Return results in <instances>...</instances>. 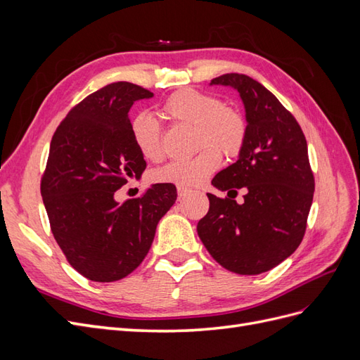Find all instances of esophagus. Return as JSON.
Returning a JSON list of instances; mask_svg holds the SVG:
<instances>
[{"instance_id":"obj_1","label":"esophagus","mask_w":360,"mask_h":360,"mask_svg":"<svg viewBox=\"0 0 360 360\" xmlns=\"http://www.w3.org/2000/svg\"><path fill=\"white\" fill-rule=\"evenodd\" d=\"M177 193H179V200H183L188 193H191V191L186 188H177Z\"/></svg>"}]
</instances>
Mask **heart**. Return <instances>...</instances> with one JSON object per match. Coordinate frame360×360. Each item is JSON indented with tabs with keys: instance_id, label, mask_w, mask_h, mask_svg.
<instances>
[{
	"instance_id": "heart-1",
	"label": "heart",
	"mask_w": 360,
	"mask_h": 360,
	"mask_svg": "<svg viewBox=\"0 0 360 360\" xmlns=\"http://www.w3.org/2000/svg\"><path fill=\"white\" fill-rule=\"evenodd\" d=\"M160 114L176 124L193 127L195 146L200 153L188 160H176L155 172V180L176 184L179 188L198 186L221 165L222 155L233 158L240 153L246 139L243 115L225 108L214 96L193 89H183L163 102ZM134 144L144 159L162 158L160 129L155 118L147 114L136 115L130 123Z\"/></svg>"
}]
</instances>
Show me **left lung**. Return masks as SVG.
<instances>
[{
    "mask_svg": "<svg viewBox=\"0 0 360 360\" xmlns=\"http://www.w3.org/2000/svg\"><path fill=\"white\" fill-rule=\"evenodd\" d=\"M210 85L231 86L245 106L246 139L237 162L212 180L228 193L243 188L245 201L207 193L210 209L197 231L222 267L259 275L287 259L307 230L314 197L308 144L296 118L258 81L226 73Z\"/></svg>",
    "mask_w": 360,
    "mask_h": 360,
    "instance_id": "1",
    "label": "left lung"
}]
</instances>
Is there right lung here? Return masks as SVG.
I'll return each mask as SVG.
<instances>
[{
	"label": "right lung",
	"mask_w": 360,
	"mask_h": 360,
	"mask_svg": "<svg viewBox=\"0 0 360 360\" xmlns=\"http://www.w3.org/2000/svg\"><path fill=\"white\" fill-rule=\"evenodd\" d=\"M151 97L130 82L106 85L76 105L51 141L40 186L51 230L70 266L94 282L132 274L177 200L171 183L151 184L141 198L115 200L147 167L130 135L129 111Z\"/></svg>",
	"instance_id": "1"
}]
</instances>
